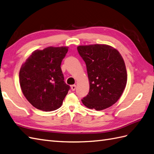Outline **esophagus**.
<instances>
[{"mask_svg": "<svg viewBox=\"0 0 154 154\" xmlns=\"http://www.w3.org/2000/svg\"><path fill=\"white\" fill-rule=\"evenodd\" d=\"M71 90H72L73 91H74L75 90V88H76V85H71Z\"/></svg>", "mask_w": 154, "mask_h": 154, "instance_id": "obj_1", "label": "esophagus"}]
</instances>
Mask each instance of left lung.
<instances>
[{
  "label": "left lung",
  "instance_id": "left-lung-1",
  "mask_svg": "<svg viewBox=\"0 0 154 154\" xmlns=\"http://www.w3.org/2000/svg\"><path fill=\"white\" fill-rule=\"evenodd\" d=\"M77 51L87 66L90 89L81 100L89 109L103 110L122 95L127 81L126 66L117 50L108 45H81Z\"/></svg>",
  "mask_w": 154,
  "mask_h": 154
}]
</instances>
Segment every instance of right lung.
<instances>
[{"instance_id":"add662e5","label":"right lung","mask_w":154,"mask_h":154,"mask_svg":"<svg viewBox=\"0 0 154 154\" xmlns=\"http://www.w3.org/2000/svg\"><path fill=\"white\" fill-rule=\"evenodd\" d=\"M67 46L36 50L21 66L19 77L23 95L38 109L51 112L60 108L69 86L64 82L61 63Z\"/></svg>"}]
</instances>
